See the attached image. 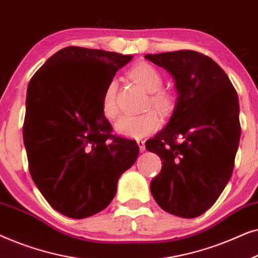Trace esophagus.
I'll return each mask as SVG.
<instances>
[{"instance_id": "obj_1", "label": "esophagus", "mask_w": 258, "mask_h": 258, "mask_svg": "<svg viewBox=\"0 0 258 258\" xmlns=\"http://www.w3.org/2000/svg\"><path fill=\"white\" fill-rule=\"evenodd\" d=\"M136 142H137V144H139V147H140V150L141 151H142V153H143V151L144 150H146V144H144V141L143 140H136Z\"/></svg>"}]
</instances>
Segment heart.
I'll list each match as a JSON object with an SVG mask.
<instances>
[{
    "label": "heart",
    "mask_w": 258,
    "mask_h": 258,
    "mask_svg": "<svg viewBox=\"0 0 258 258\" xmlns=\"http://www.w3.org/2000/svg\"><path fill=\"white\" fill-rule=\"evenodd\" d=\"M129 77L134 82L149 93L148 103L156 108L162 114H168L174 107V95L169 90L162 89L161 73L154 66L147 62L139 63L129 70ZM117 96V81H109L104 88L101 100V109L108 119H114L118 115V107L116 102ZM160 126V118L154 111H147L142 115H125L116 122L115 130L118 135L129 139H140L155 132Z\"/></svg>",
    "instance_id": "b5f03b06"
}]
</instances>
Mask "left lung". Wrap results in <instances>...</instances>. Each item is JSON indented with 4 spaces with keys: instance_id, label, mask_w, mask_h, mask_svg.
Segmentation results:
<instances>
[{
    "instance_id": "8db88e82",
    "label": "left lung",
    "mask_w": 258,
    "mask_h": 258,
    "mask_svg": "<svg viewBox=\"0 0 258 258\" xmlns=\"http://www.w3.org/2000/svg\"><path fill=\"white\" fill-rule=\"evenodd\" d=\"M175 81L177 101L170 121L146 142L162 161L150 183L162 209L194 218L211 208L228 184L238 149V96L223 69L194 50L144 56Z\"/></svg>"
}]
</instances>
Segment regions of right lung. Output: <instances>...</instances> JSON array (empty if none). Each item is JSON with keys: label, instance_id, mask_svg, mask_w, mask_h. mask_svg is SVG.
<instances>
[{"label": "right lung", "instance_id": "add662e5", "mask_svg": "<svg viewBox=\"0 0 258 258\" xmlns=\"http://www.w3.org/2000/svg\"><path fill=\"white\" fill-rule=\"evenodd\" d=\"M133 55L67 47L48 58L27 90L23 141L31 178L47 202L70 218L100 213L135 163L134 140L111 134L102 114L104 88Z\"/></svg>", "mask_w": 258, "mask_h": 258}]
</instances>
